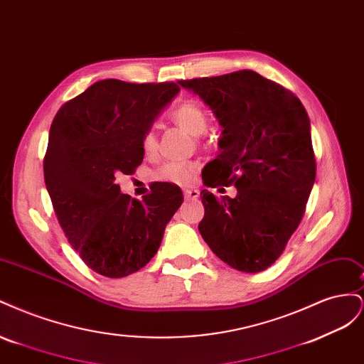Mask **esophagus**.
<instances>
[{"label":"esophagus","instance_id":"34e87169","mask_svg":"<svg viewBox=\"0 0 364 364\" xmlns=\"http://www.w3.org/2000/svg\"><path fill=\"white\" fill-rule=\"evenodd\" d=\"M183 196H185V199H188V200H196L197 197L200 196V193H199V190L186 188V190H183Z\"/></svg>","mask_w":364,"mask_h":364}]
</instances>
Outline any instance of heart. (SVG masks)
<instances>
[{
	"label": "heart",
	"mask_w": 364,
	"mask_h": 364,
	"mask_svg": "<svg viewBox=\"0 0 364 364\" xmlns=\"http://www.w3.org/2000/svg\"><path fill=\"white\" fill-rule=\"evenodd\" d=\"M170 117L176 124H179L185 130H188L194 136H200L208 129L206 111L199 102L191 100V98H186V100H182L181 103L176 105L171 109ZM141 147L147 155H150V153L158 149V138L151 129H147L144 134H142ZM156 176L159 179L171 183L188 185L194 181L196 164L185 161H170L162 165Z\"/></svg>",
	"instance_id": "b5f03b06"
}]
</instances>
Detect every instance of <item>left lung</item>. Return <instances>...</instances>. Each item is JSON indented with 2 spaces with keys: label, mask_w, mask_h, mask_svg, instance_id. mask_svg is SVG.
<instances>
[{
  "label": "left lung",
  "mask_w": 364,
  "mask_h": 364,
  "mask_svg": "<svg viewBox=\"0 0 364 364\" xmlns=\"http://www.w3.org/2000/svg\"><path fill=\"white\" fill-rule=\"evenodd\" d=\"M222 126L220 153L206 164V186L234 185V199L200 193L199 230L228 266L266 270L299 226L316 179L310 118L293 92L255 71L179 80Z\"/></svg>",
  "instance_id": "1"
}]
</instances>
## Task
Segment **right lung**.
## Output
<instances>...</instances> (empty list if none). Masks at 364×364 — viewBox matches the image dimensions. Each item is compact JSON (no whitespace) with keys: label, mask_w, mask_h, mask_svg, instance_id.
Segmentation results:
<instances>
[{"label":"right lung","mask_w":364,"mask_h":364,"mask_svg":"<svg viewBox=\"0 0 364 364\" xmlns=\"http://www.w3.org/2000/svg\"><path fill=\"white\" fill-rule=\"evenodd\" d=\"M179 91L173 82L106 79L65 103L53 119L43 178L54 213L74 250L103 277L123 278L144 267L183 202L171 183H155L136 200L115 182L142 162V134Z\"/></svg>","instance_id":"obj_1"}]
</instances>
